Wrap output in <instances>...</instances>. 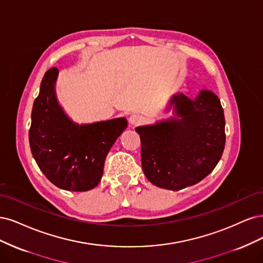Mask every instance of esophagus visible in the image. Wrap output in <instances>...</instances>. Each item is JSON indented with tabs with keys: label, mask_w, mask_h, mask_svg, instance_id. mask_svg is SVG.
Returning a JSON list of instances; mask_svg holds the SVG:
<instances>
[{
	"label": "esophagus",
	"mask_w": 263,
	"mask_h": 263,
	"mask_svg": "<svg viewBox=\"0 0 263 263\" xmlns=\"http://www.w3.org/2000/svg\"><path fill=\"white\" fill-rule=\"evenodd\" d=\"M129 121H130L131 124L137 125V124H140V123L143 121V118H142V116L139 115V114H133V115L130 116Z\"/></svg>",
	"instance_id": "obj_1"
}]
</instances>
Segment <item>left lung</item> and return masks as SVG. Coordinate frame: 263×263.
<instances>
[{"label": "left lung", "instance_id": "left-lung-1", "mask_svg": "<svg viewBox=\"0 0 263 263\" xmlns=\"http://www.w3.org/2000/svg\"><path fill=\"white\" fill-rule=\"evenodd\" d=\"M181 119L138 126L144 175L156 187L181 190L205 178L221 159L225 146V117L218 97L201 90L191 100L172 98Z\"/></svg>", "mask_w": 263, "mask_h": 263}]
</instances>
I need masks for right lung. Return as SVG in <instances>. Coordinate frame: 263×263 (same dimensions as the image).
Segmentation results:
<instances>
[{"instance_id": "1", "label": "right lung", "mask_w": 263, "mask_h": 263, "mask_svg": "<svg viewBox=\"0 0 263 263\" xmlns=\"http://www.w3.org/2000/svg\"><path fill=\"white\" fill-rule=\"evenodd\" d=\"M57 67L48 70L33 101L29 144L40 171L58 188L87 191L103 177L105 159L128 126L124 118L92 124L73 123L59 106Z\"/></svg>"}]
</instances>
